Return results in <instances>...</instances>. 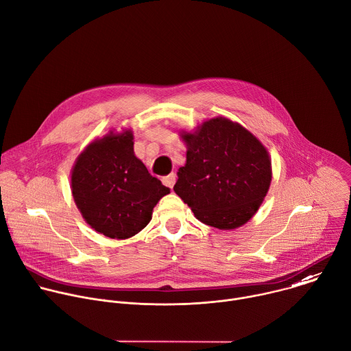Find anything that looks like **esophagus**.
Here are the masks:
<instances>
[{
  "mask_svg": "<svg viewBox=\"0 0 351 351\" xmlns=\"http://www.w3.org/2000/svg\"><path fill=\"white\" fill-rule=\"evenodd\" d=\"M175 180H176V175H175V173H169L168 176H164V178H162V183H164L165 186L171 187V189L173 187Z\"/></svg>",
  "mask_w": 351,
  "mask_h": 351,
  "instance_id": "34e87169",
  "label": "esophagus"
}]
</instances>
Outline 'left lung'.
<instances>
[{"mask_svg": "<svg viewBox=\"0 0 351 351\" xmlns=\"http://www.w3.org/2000/svg\"><path fill=\"white\" fill-rule=\"evenodd\" d=\"M182 138L187 160L178 171L175 193L208 226L230 230L245 224L271 182L265 146L244 127L221 117Z\"/></svg>", "mask_w": 351, "mask_h": 351, "instance_id": "obj_1", "label": "left lung"}]
</instances>
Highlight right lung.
Listing matches in <instances>:
<instances>
[{
    "instance_id": "right-lung-1",
    "label": "right lung",
    "mask_w": 351,
    "mask_h": 351,
    "mask_svg": "<svg viewBox=\"0 0 351 351\" xmlns=\"http://www.w3.org/2000/svg\"><path fill=\"white\" fill-rule=\"evenodd\" d=\"M132 141L131 131L95 141L80 154L71 173L73 197L86 223L117 240L138 234L171 191L135 157Z\"/></svg>"
}]
</instances>
